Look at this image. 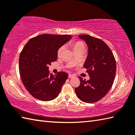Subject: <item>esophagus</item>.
Listing matches in <instances>:
<instances>
[{
	"label": "esophagus",
	"mask_w": 135,
	"mask_h": 135,
	"mask_svg": "<svg viewBox=\"0 0 135 135\" xmlns=\"http://www.w3.org/2000/svg\"><path fill=\"white\" fill-rule=\"evenodd\" d=\"M75 76L74 75H72V74H69L68 75V77L69 78H73V77H74Z\"/></svg>",
	"instance_id": "esophagus-1"
}]
</instances>
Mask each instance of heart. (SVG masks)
<instances>
[{"label": "heart", "mask_w": 135, "mask_h": 135, "mask_svg": "<svg viewBox=\"0 0 135 135\" xmlns=\"http://www.w3.org/2000/svg\"><path fill=\"white\" fill-rule=\"evenodd\" d=\"M71 46H73V49H74V52H75V51L81 50H84V44H83L81 41H75V42H73L71 44ZM64 47L63 46H61L59 49H58V50L57 51V55L58 56L61 55V53H62V51L64 50Z\"/></svg>", "instance_id": "1"}]
</instances>
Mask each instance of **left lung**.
Returning a JSON list of instances; mask_svg holds the SVG:
<instances>
[{
    "label": "left lung",
    "mask_w": 135,
    "mask_h": 135,
    "mask_svg": "<svg viewBox=\"0 0 135 135\" xmlns=\"http://www.w3.org/2000/svg\"><path fill=\"white\" fill-rule=\"evenodd\" d=\"M88 46V55L84 67L90 79L78 77L80 85L75 88L78 99L88 103L99 101L111 89L116 71V62L108 45L100 39L89 35H80Z\"/></svg>",
    "instance_id": "8db88e82"
}]
</instances>
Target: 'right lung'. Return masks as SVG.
Wrapping results in <instances>:
<instances>
[{
    "instance_id": "1",
    "label": "right lung",
    "mask_w": 135,
    "mask_h": 135,
    "mask_svg": "<svg viewBox=\"0 0 135 135\" xmlns=\"http://www.w3.org/2000/svg\"><path fill=\"white\" fill-rule=\"evenodd\" d=\"M69 35L42 34L30 39L20 54L19 73L24 86L35 99L50 101L57 97L68 74H50L48 66L57 59V51L70 40Z\"/></svg>"
}]
</instances>
